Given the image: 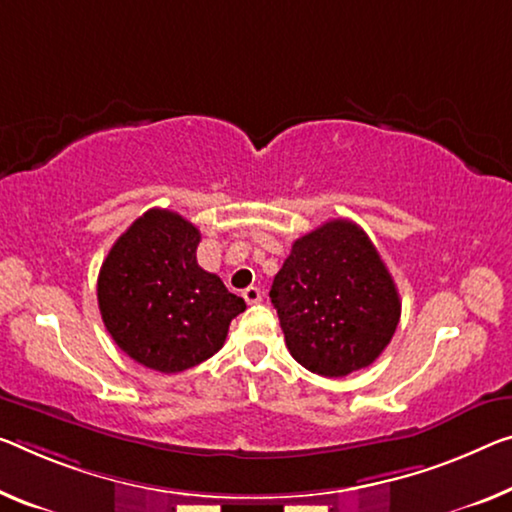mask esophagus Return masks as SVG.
<instances>
[{
	"mask_svg": "<svg viewBox=\"0 0 512 512\" xmlns=\"http://www.w3.org/2000/svg\"><path fill=\"white\" fill-rule=\"evenodd\" d=\"M242 297H245V302H247V304H258V302L263 300L261 288H256V286H249V288L242 290Z\"/></svg>",
	"mask_w": 512,
	"mask_h": 512,
	"instance_id": "obj_1",
	"label": "esophagus"
}]
</instances>
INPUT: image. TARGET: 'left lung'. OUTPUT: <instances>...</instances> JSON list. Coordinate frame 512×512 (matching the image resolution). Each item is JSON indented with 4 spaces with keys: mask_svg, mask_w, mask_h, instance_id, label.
Segmentation results:
<instances>
[{
    "mask_svg": "<svg viewBox=\"0 0 512 512\" xmlns=\"http://www.w3.org/2000/svg\"><path fill=\"white\" fill-rule=\"evenodd\" d=\"M270 300L290 355L322 377L371 366L400 320L396 283L350 219H332L293 242Z\"/></svg>",
    "mask_w": 512,
    "mask_h": 512,
    "instance_id": "1",
    "label": "left lung"
}]
</instances>
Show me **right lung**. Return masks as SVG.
Listing matches in <instances>:
<instances>
[{
    "instance_id": "obj_1",
    "label": "right lung",
    "mask_w": 512,
    "mask_h": 512,
    "mask_svg": "<svg viewBox=\"0 0 512 512\" xmlns=\"http://www.w3.org/2000/svg\"><path fill=\"white\" fill-rule=\"evenodd\" d=\"M201 233L178 212L153 208L109 249L98 306L114 343L160 373L187 371L222 348L247 309L217 274L196 263Z\"/></svg>"
}]
</instances>
